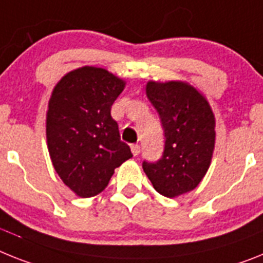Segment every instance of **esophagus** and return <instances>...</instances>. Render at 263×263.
<instances>
[{
    "label": "esophagus",
    "instance_id": "34e87169",
    "mask_svg": "<svg viewBox=\"0 0 263 263\" xmlns=\"http://www.w3.org/2000/svg\"><path fill=\"white\" fill-rule=\"evenodd\" d=\"M130 149H132V153H133L134 157L138 156V154L141 153V147L138 146V145H132V146H130Z\"/></svg>",
    "mask_w": 263,
    "mask_h": 263
}]
</instances>
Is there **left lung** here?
Segmentation results:
<instances>
[{"label": "left lung", "instance_id": "8db88e82", "mask_svg": "<svg viewBox=\"0 0 263 263\" xmlns=\"http://www.w3.org/2000/svg\"><path fill=\"white\" fill-rule=\"evenodd\" d=\"M146 96L165 130L162 158L142 167L153 187L174 198L196 189L205 177L215 145V117L205 96L183 81L146 84Z\"/></svg>", "mask_w": 263, "mask_h": 263}]
</instances>
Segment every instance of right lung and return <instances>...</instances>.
<instances>
[{
  "label": "right lung",
  "instance_id": "1",
  "mask_svg": "<svg viewBox=\"0 0 263 263\" xmlns=\"http://www.w3.org/2000/svg\"><path fill=\"white\" fill-rule=\"evenodd\" d=\"M125 85L106 69L82 66L65 74L51 91L49 154L62 182L81 198L100 194L114 169L133 157L110 114Z\"/></svg>",
  "mask_w": 263,
  "mask_h": 263
}]
</instances>
